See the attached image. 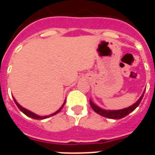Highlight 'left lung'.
I'll list each match as a JSON object with an SVG mask.
<instances>
[{
  "label": "left lung",
  "mask_w": 155,
  "mask_h": 155,
  "mask_svg": "<svg viewBox=\"0 0 155 155\" xmlns=\"http://www.w3.org/2000/svg\"><path fill=\"white\" fill-rule=\"evenodd\" d=\"M143 94H144V91H143V93L142 94V95L140 96V99H139L134 104H132V105H130V107L124 108V109H122V110H107L101 109V107H99L98 105L94 104V102L91 101V100H90V104H91V108L94 110V112H96L97 114H101L102 116L106 117V118H109V119L120 120V119H122L124 117H125L126 115L130 114L131 112H133V111L139 106V104H140V102H141L142 99H143Z\"/></svg>",
  "instance_id": "obj_1"
}]
</instances>
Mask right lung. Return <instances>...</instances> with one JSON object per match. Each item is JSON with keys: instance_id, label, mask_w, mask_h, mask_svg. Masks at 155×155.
<instances>
[{"instance_id": "right-lung-1", "label": "right lung", "mask_w": 155, "mask_h": 155, "mask_svg": "<svg viewBox=\"0 0 155 155\" xmlns=\"http://www.w3.org/2000/svg\"><path fill=\"white\" fill-rule=\"evenodd\" d=\"M13 99H14V101H15V104H16V105H17V107L19 108V110L21 111L22 113H24V114H25L26 116L31 117V118L34 119V120H44V119H46V118H49V117L52 116V115H54V114H58V113H59V112H60V111L62 110V108H63V106H64V104H65V101H64V102L63 103V104L61 105V107L60 108V109H59L57 111H55L54 113H53V114H50V115H46V116H40V115H38V114H35V113H33V112H31V111H30V110H26L25 108L22 107L21 105H20V104L17 103V101H15V98L13 97Z\"/></svg>"}]
</instances>
